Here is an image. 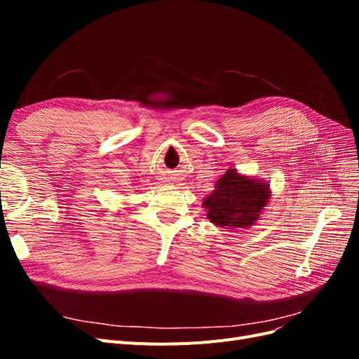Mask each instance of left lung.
<instances>
[{
  "instance_id": "8db88e82",
  "label": "left lung",
  "mask_w": 359,
  "mask_h": 359,
  "mask_svg": "<svg viewBox=\"0 0 359 359\" xmlns=\"http://www.w3.org/2000/svg\"><path fill=\"white\" fill-rule=\"evenodd\" d=\"M271 196L265 180L227 169L215 189L202 202L208 220L224 229H247L256 224Z\"/></svg>"
}]
</instances>
